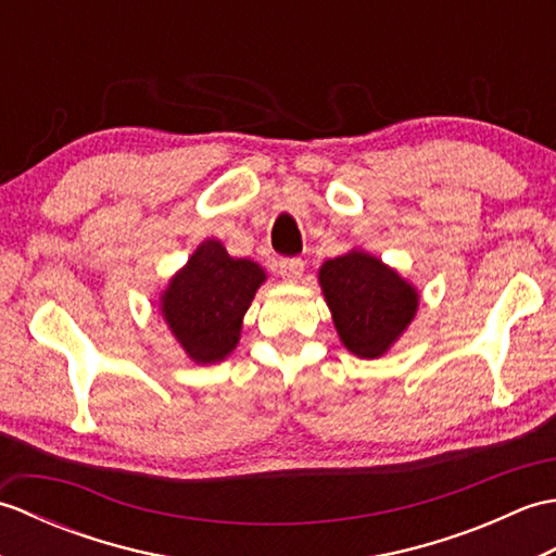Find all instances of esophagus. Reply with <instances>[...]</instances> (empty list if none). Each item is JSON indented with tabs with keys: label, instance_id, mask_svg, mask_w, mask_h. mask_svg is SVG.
Listing matches in <instances>:
<instances>
[{
	"label": "esophagus",
	"instance_id": "obj_1",
	"mask_svg": "<svg viewBox=\"0 0 556 556\" xmlns=\"http://www.w3.org/2000/svg\"><path fill=\"white\" fill-rule=\"evenodd\" d=\"M279 275H281V279L285 281H299L301 277H303V269H305V263L301 257H285V260H279Z\"/></svg>",
	"mask_w": 556,
	"mask_h": 556
}]
</instances>
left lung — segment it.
I'll list each match as a JSON object with an SVG mask.
<instances>
[{
  "mask_svg": "<svg viewBox=\"0 0 556 556\" xmlns=\"http://www.w3.org/2000/svg\"><path fill=\"white\" fill-rule=\"evenodd\" d=\"M320 287L341 344L358 358L384 356L406 332L420 301L396 269L358 248L323 263Z\"/></svg>",
  "mask_w": 556,
  "mask_h": 556,
  "instance_id": "1",
  "label": "left lung"
}]
</instances>
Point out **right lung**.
<instances>
[{"label":"right lung","instance_id":"obj_1","mask_svg":"<svg viewBox=\"0 0 556 556\" xmlns=\"http://www.w3.org/2000/svg\"><path fill=\"white\" fill-rule=\"evenodd\" d=\"M265 269L253 260L231 257L217 239L195 248L162 291L160 311L188 358L207 365L229 356L241 339V323Z\"/></svg>","mask_w":556,"mask_h":556}]
</instances>
